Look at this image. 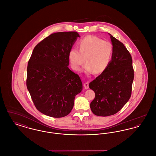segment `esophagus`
<instances>
[{
    "instance_id": "obj_1",
    "label": "esophagus",
    "mask_w": 156,
    "mask_h": 156,
    "mask_svg": "<svg viewBox=\"0 0 156 156\" xmlns=\"http://www.w3.org/2000/svg\"><path fill=\"white\" fill-rule=\"evenodd\" d=\"M83 86L85 89H88L89 88V82H86L83 83Z\"/></svg>"
}]
</instances>
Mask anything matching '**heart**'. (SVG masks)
Masks as SVG:
<instances>
[{
	"instance_id": "heart-1",
	"label": "heart",
	"mask_w": 156,
	"mask_h": 156,
	"mask_svg": "<svg viewBox=\"0 0 156 156\" xmlns=\"http://www.w3.org/2000/svg\"><path fill=\"white\" fill-rule=\"evenodd\" d=\"M79 50L72 48L68 54L73 69L78 71L85 62L83 71L87 74L102 73L111 61L113 48L111 43L94 36L83 38L78 43Z\"/></svg>"
}]
</instances>
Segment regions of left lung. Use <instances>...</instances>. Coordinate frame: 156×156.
Masks as SVG:
<instances>
[{
  "mask_svg": "<svg viewBox=\"0 0 156 156\" xmlns=\"http://www.w3.org/2000/svg\"><path fill=\"white\" fill-rule=\"evenodd\" d=\"M111 36L113 48L111 61L106 69L89 83L95 97L90 104L92 113L99 116L116 113L132 95L134 70L132 58L124 44Z\"/></svg>",
  "mask_w": 156,
  "mask_h": 156,
  "instance_id": "8db88e82",
  "label": "left lung"
}]
</instances>
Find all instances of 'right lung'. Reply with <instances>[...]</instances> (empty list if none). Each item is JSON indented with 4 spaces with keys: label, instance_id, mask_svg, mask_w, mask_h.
<instances>
[{
    "label": "right lung",
    "instance_id": "right-lung-1",
    "mask_svg": "<svg viewBox=\"0 0 156 156\" xmlns=\"http://www.w3.org/2000/svg\"><path fill=\"white\" fill-rule=\"evenodd\" d=\"M76 31L54 33L34 47L27 69L26 85L38 111L52 118L68 115L82 89L79 75L68 67Z\"/></svg>",
    "mask_w": 156,
    "mask_h": 156
}]
</instances>
